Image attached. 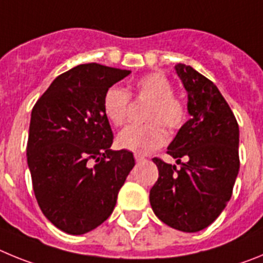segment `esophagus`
<instances>
[{"instance_id": "obj_1", "label": "esophagus", "mask_w": 263, "mask_h": 263, "mask_svg": "<svg viewBox=\"0 0 263 263\" xmlns=\"http://www.w3.org/2000/svg\"><path fill=\"white\" fill-rule=\"evenodd\" d=\"M134 158H136V162H142V160H145V157L141 154H134Z\"/></svg>"}]
</instances>
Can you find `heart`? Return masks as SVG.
<instances>
[{
	"label": "heart",
	"instance_id": "b5f03b06",
	"mask_svg": "<svg viewBox=\"0 0 263 263\" xmlns=\"http://www.w3.org/2000/svg\"><path fill=\"white\" fill-rule=\"evenodd\" d=\"M137 100H147L142 125H130L118 134L121 148L138 154H148L163 146L168 130H179L187 120V106L180 97L174 95V85L164 73L153 72L137 79L132 92ZM132 97L120 87L108 88L103 97V110L109 122L122 126L127 120Z\"/></svg>",
	"mask_w": 263,
	"mask_h": 263
}]
</instances>
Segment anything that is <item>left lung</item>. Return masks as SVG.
Returning a JSON list of instances; mask_svg holds the SVG:
<instances>
[{
	"instance_id": "8db88e82",
	"label": "left lung",
	"mask_w": 263,
	"mask_h": 263,
	"mask_svg": "<svg viewBox=\"0 0 263 263\" xmlns=\"http://www.w3.org/2000/svg\"><path fill=\"white\" fill-rule=\"evenodd\" d=\"M188 93L191 118L167 148L180 168L153 158L159 178L150 190L155 216L182 232L212 224L233 192L238 168V124L210 79L192 67H175Z\"/></svg>"
}]
</instances>
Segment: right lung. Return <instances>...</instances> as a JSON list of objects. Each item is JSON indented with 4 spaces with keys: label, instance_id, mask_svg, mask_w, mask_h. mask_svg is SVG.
Instances as JSON below:
<instances>
[{
    "label": "right lung",
    "instance_id": "right-lung-1",
    "mask_svg": "<svg viewBox=\"0 0 263 263\" xmlns=\"http://www.w3.org/2000/svg\"><path fill=\"white\" fill-rule=\"evenodd\" d=\"M130 73L80 64L52 81L31 111L27 164L43 215L60 231L84 234L111 215L133 153L111 152L105 90Z\"/></svg>",
    "mask_w": 263,
    "mask_h": 263
}]
</instances>
